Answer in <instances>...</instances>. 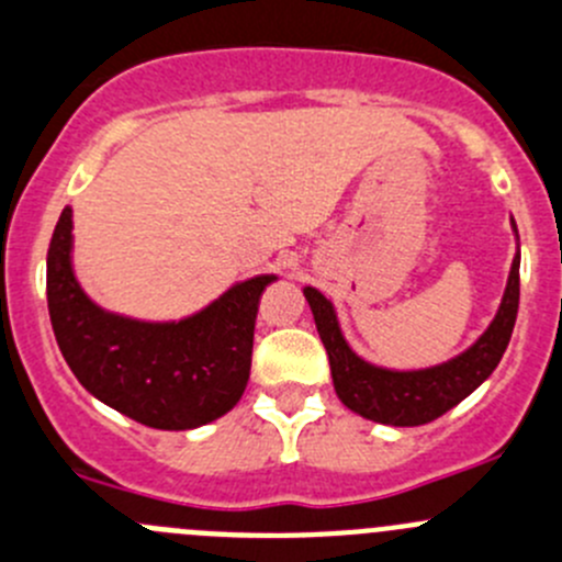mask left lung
<instances>
[{
    "instance_id": "8db88e82",
    "label": "left lung",
    "mask_w": 562,
    "mask_h": 562,
    "mask_svg": "<svg viewBox=\"0 0 562 562\" xmlns=\"http://www.w3.org/2000/svg\"><path fill=\"white\" fill-rule=\"evenodd\" d=\"M513 232H516V223H513ZM518 265H521V254L516 250L505 295H502L496 317L491 319L483 336L461 356L450 358L445 364L425 367V370H386V367H375L356 356L341 336L334 303L319 290L306 286L303 295L312 306L319 339L328 350L330 378H334V389L341 403L364 419L394 427L427 425L456 408L496 370L502 352L510 341L518 314Z\"/></svg>"
}]
</instances>
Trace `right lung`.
<instances>
[{
    "label": "right lung",
    "instance_id": "right-lung-1",
    "mask_svg": "<svg viewBox=\"0 0 562 562\" xmlns=\"http://www.w3.org/2000/svg\"><path fill=\"white\" fill-rule=\"evenodd\" d=\"M71 206L46 256L52 328L77 381L110 408L157 430H192L221 419L248 386L259 297L276 276L239 281L179 323L104 312L71 265Z\"/></svg>",
    "mask_w": 562,
    "mask_h": 562
}]
</instances>
